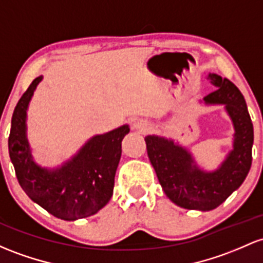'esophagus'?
Returning a JSON list of instances; mask_svg holds the SVG:
<instances>
[{
    "mask_svg": "<svg viewBox=\"0 0 263 263\" xmlns=\"http://www.w3.org/2000/svg\"><path fill=\"white\" fill-rule=\"evenodd\" d=\"M148 128L149 123L147 122L146 120H142V118H137V120H135L134 123H132V129H135V131L146 132Z\"/></svg>",
    "mask_w": 263,
    "mask_h": 263,
    "instance_id": "esophagus-1",
    "label": "esophagus"
}]
</instances>
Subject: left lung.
<instances>
[{
    "label": "left lung",
    "mask_w": 263,
    "mask_h": 263,
    "mask_svg": "<svg viewBox=\"0 0 263 263\" xmlns=\"http://www.w3.org/2000/svg\"><path fill=\"white\" fill-rule=\"evenodd\" d=\"M217 89L204 97L206 105H224L235 127L233 149L215 171H203L192 155L174 140L149 135L145 137L147 155L164 193L187 210L211 211L241 186L252 163L253 125L246 101L230 80L210 73Z\"/></svg>",
    "instance_id": "left-lung-1"
}]
</instances>
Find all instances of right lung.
Segmentation results:
<instances>
[{
  "label": "right lung",
  "mask_w": 263,
  "mask_h": 263,
  "mask_svg": "<svg viewBox=\"0 0 263 263\" xmlns=\"http://www.w3.org/2000/svg\"><path fill=\"white\" fill-rule=\"evenodd\" d=\"M42 76L32 81L14 107L8 151L17 180L26 195L54 217L74 221L99 212L111 200L121 158V142L129 132L123 125L89 138L71 160L57 168L33 161L28 143L27 108Z\"/></svg>",
  "instance_id": "add662e5"
}]
</instances>
